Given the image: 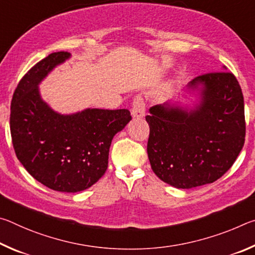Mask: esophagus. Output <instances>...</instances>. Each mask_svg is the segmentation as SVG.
Returning a JSON list of instances; mask_svg holds the SVG:
<instances>
[{
    "label": "esophagus",
    "mask_w": 255,
    "mask_h": 255,
    "mask_svg": "<svg viewBox=\"0 0 255 255\" xmlns=\"http://www.w3.org/2000/svg\"><path fill=\"white\" fill-rule=\"evenodd\" d=\"M131 116L133 118H143L145 116V102L141 97H136L132 101Z\"/></svg>",
    "instance_id": "esophagus-1"
}]
</instances>
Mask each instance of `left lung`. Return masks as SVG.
Wrapping results in <instances>:
<instances>
[{
  "label": "left lung",
  "instance_id": "8db88e82",
  "mask_svg": "<svg viewBox=\"0 0 255 255\" xmlns=\"http://www.w3.org/2000/svg\"><path fill=\"white\" fill-rule=\"evenodd\" d=\"M188 89L200 97L193 109L166 102L146 116L152 170L178 189L215 182L231 169L245 141L244 98L232 73H207Z\"/></svg>",
  "mask_w": 255,
  "mask_h": 255
}]
</instances>
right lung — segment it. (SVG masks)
<instances>
[{
  "instance_id": "add662e5",
  "label": "right lung",
  "mask_w": 255,
  "mask_h": 255,
  "mask_svg": "<svg viewBox=\"0 0 255 255\" xmlns=\"http://www.w3.org/2000/svg\"><path fill=\"white\" fill-rule=\"evenodd\" d=\"M71 57L67 51L47 56L30 68L11 102L10 130L16 157L49 189L79 192L106 173L112 138L131 120L127 109H85L60 115L42 100L40 82Z\"/></svg>"
}]
</instances>
